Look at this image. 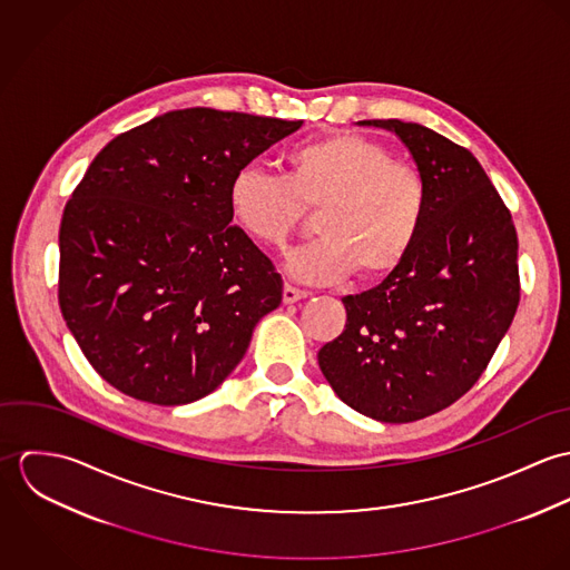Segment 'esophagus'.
<instances>
[{"instance_id":"esophagus-1","label":"esophagus","mask_w":570,"mask_h":570,"mask_svg":"<svg viewBox=\"0 0 570 570\" xmlns=\"http://www.w3.org/2000/svg\"><path fill=\"white\" fill-rule=\"evenodd\" d=\"M303 298H307V292L296 289V287H292V285H285V287H283V303H285V305H294V303H298V301H303Z\"/></svg>"}]
</instances>
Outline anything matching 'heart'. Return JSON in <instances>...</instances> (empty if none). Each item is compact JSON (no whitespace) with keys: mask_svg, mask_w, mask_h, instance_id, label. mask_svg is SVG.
Instances as JSON below:
<instances>
[{"mask_svg":"<svg viewBox=\"0 0 570 570\" xmlns=\"http://www.w3.org/2000/svg\"><path fill=\"white\" fill-rule=\"evenodd\" d=\"M235 224L256 245L278 249L316 210V242L287 256V274L331 285L357 269L384 278L404 265L421 237L428 184L416 166L362 134H331L285 156V175L239 168L228 186Z\"/></svg>","mask_w":570,"mask_h":570,"instance_id":"obj_1","label":"heart"}]
</instances>
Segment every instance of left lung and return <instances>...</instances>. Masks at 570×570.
<instances>
[{
	"mask_svg": "<svg viewBox=\"0 0 570 570\" xmlns=\"http://www.w3.org/2000/svg\"><path fill=\"white\" fill-rule=\"evenodd\" d=\"M393 131L428 184L421 237L377 287L344 296V331L318 351L346 406L407 423L463 397L488 368L520 303L518 237L488 173L441 134L402 120Z\"/></svg>",
	"mask_w": 570,
	"mask_h": 570,
	"instance_id": "left-lung-1",
	"label": "left lung"
}]
</instances>
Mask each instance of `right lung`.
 Returning a JSON list of instances; mask_svg holds the SVG:
<instances>
[{
  "mask_svg": "<svg viewBox=\"0 0 570 570\" xmlns=\"http://www.w3.org/2000/svg\"><path fill=\"white\" fill-rule=\"evenodd\" d=\"M208 107L116 136L89 164L59 230V305L94 371L120 393L190 404L244 360L283 301L272 261L233 224V175L301 129Z\"/></svg>",
  "mask_w": 570,
  "mask_h": 570,
  "instance_id": "add662e5",
  "label": "right lung"
}]
</instances>
